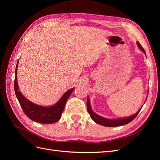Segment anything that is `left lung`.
<instances>
[{"label": "left lung", "instance_id": "left-lung-1", "mask_svg": "<svg viewBox=\"0 0 160 160\" xmlns=\"http://www.w3.org/2000/svg\"><path fill=\"white\" fill-rule=\"evenodd\" d=\"M138 46L139 48H140L142 52H143L145 54L146 52L144 49L142 48V47L139 42H137ZM87 110L89 113L90 115V116L91 119L95 122H96L97 124H100L104 126V127H120V126L122 125H125L127 124L129 122H131L132 120H133L138 115L139 112H140V109L136 113L131 115V116L127 117V118H120V119H114V120H111V119H107V118H104L102 116H100L98 114L95 113L93 111L92 108H91V106L90 104V100L89 97H87Z\"/></svg>", "mask_w": 160, "mask_h": 160}]
</instances>
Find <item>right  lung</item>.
Returning <instances> with one entry per match:
<instances>
[{
    "label": "right lung",
    "instance_id": "right-lung-1",
    "mask_svg": "<svg viewBox=\"0 0 160 160\" xmlns=\"http://www.w3.org/2000/svg\"><path fill=\"white\" fill-rule=\"evenodd\" d=\"M18 63V60L17 62L15 71L16 76L14 80V90L17 99H18L20 106H21L24 113L32 120L39 122V123L53 124L58 121L61 118V115H62L68 98L70 96L71 93L73 92L74 88L66 91L60 99L58 101V102L53 106L43 107L36 104L28 100L20 92L16 77Z\"/></svg>",
    "mask_w": 160,
    "mask_h": 160
}]
</instances>
